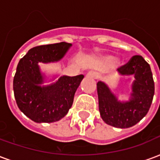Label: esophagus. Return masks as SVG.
Listing matches in <instances>:
<instances>
[{"mask_svg":"<svg viewBox=\"0 0 160 160\" xmlns=\"http://www.w3.org/2000/svg\"><path fill=\"white\" fill-rule=\"evenodd\" d=\"M87 77L92 78V79H96V78H98V73L96 72H93V71H90L87 73Z\"/></svg>","mask_w":160,"mask_h":160,"instance_id":"esophagus-1","label":"esophagus"}]
</instances>
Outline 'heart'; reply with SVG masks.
Instances as JSON below:
<instances>
[{
  "label": "heart",
  "mask_w": 160,
  "mask_h": 160,
  "mask_svg": "<svg viewBox=\"0 0 160 160\" xmlns=\"http://www.w3.org/2000/svg\"><path fill=\"white\" fill-rule=\"evenodd\" d=\"M106 61H107L108 62H115V58H113V57H108V58H106Z\"/></svg>",
  "instance_id": "obj_1"
}]
</instances>
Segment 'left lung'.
<instances>
[{
    "label": "left lung",
    "instance_id": "1",
    "mask_svg": "<svg viewBox=\"0 0 160 160\" xmlns=\"http://www.w3.org/2000/svg\"><path fill=\"white\" fill-rule=\"evenodd\" d=\"M118 71L123 76H134L130 100L118 101L109 87L99 81L97 84L98 108L104 122L126 128L135 125L148 114L154 95V81L150 65L141 56H134Z\"/></svg>",
    "mask_w": 160,
    "mask_h": 160
}]
</instances>
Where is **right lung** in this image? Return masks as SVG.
<instances>
[{
	"label": "right lung",
	"mask_w": 160,
	"mask_h": 160,
	"mask_svg": "<svg viewBox=\"0 0 160 160\" xmlns=\"http://www.w3.org/2000/svg\"><path fill=\"white\" fill-rule=\"evenodd\" d=\"M71 43L66 42L39 45L31 49L19 60L13 78V92L17 105L27 118L36 122H54L65 117L72 106L74 93L84 75L62 76L47 87L38 62L62 59Z\"/></svg>",
	"instance_id": "1"
}]
</instances>
